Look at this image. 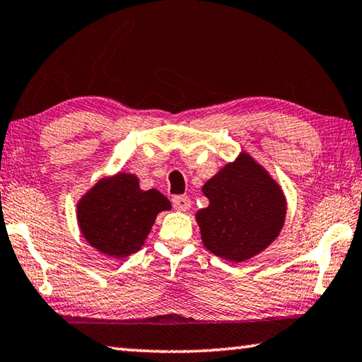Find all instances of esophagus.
Returning a JSON list of instances; mask_svg holds the SVG:
<instances>
[{
	"instance_id": "34e87169",
	"label": "esophagus",
	"mask_w": 362,
	"mask_h": 362,
	"mask_svg": "<svg viewBox=\"0 0 362 362\" xmlns=\"http://www.w3.org/2000/svg\"><path fill=\"white\" fill-rule=\"evenodd\" d=\"M172 206L177 211H188L192 208V202L188 197H174L172 198Z\"/></svg>"
}]
</instances>
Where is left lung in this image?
I'll return each instance as SVG.
<instances>
[{
    "label": "left lung",
    "instance_id": "1",
    "mask_svg": "<svg viewBox=\"0 0 362 362\" xmlns=\"http://www.w3.org/2000/svg\"><path fill=\"white\" fill-rule=\"evenodd\" d=\"M209 206L194 219L206 250L230 262L259 255L280 235L286 198L277 180L250 153L242 151L204 183Z\"/></svg>",
    "mask_w": 362,
    "mask_h": 362
}]
</instances>
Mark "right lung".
I'll return each mask as SVG.
<instances>
[{
	"instance_id": "add662e5",
	"label": "right lung",
	"mask_w": 362,
	"mask_h": 362,
	"mask_svg": "<svg viewBox=\"0 0 362 362\" xmlns=\"http://www.w3.org/2000/svg\"><path fill=\"white\" fill-rule=\"evenodd\" d=\"M170 208L156 188L141 190L139 177L117 172L83 193L77 203V222L96 251L122 259L141 250L159 212Z\"/></svg>"
}]
</instances>
